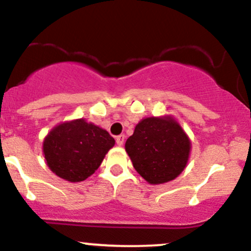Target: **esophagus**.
I'll list each match as a JSON object with an SVG mask.
<instances>
[{"label": "esophagus", "instance_id": "esophagus-1", "mask_svg": "<svg viewBox=\"0 0 251 251\" xmlns=\"http://www.w3.org/2000/svg\"><path fill=\"white\" fill-rule=\"evenodd\" d=\"M116 142H117L118 145L122 146L123 144H124V142H125V135H124V134L117 135V137H116Z\"/></svg>", "mask_w": 251, "mask_h": 251}]
</instances>
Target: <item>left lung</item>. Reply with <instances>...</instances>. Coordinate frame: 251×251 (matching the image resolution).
Instances as JSON below:
<instances>
[{
	"label": "left lung",
	"mask_w": 251,
	"mask_h": 251,
	"mask_svg": "<svg viewBox=\"0 0 251 251\" xmlns=\"http://www.w3.org/2000/svg\"><path fill=\"white\" fill-rule=\"evenodd\" d=\"M134 169L151 184L175 179L188 163L190 140L171 118H146L126 140Z\"/></svg>",
	"instance_id": "1"
}]
</instances>
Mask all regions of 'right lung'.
Masks as SVG:
<instances>
[{"label": "right lung", "instance_id": "obj_1", "mask_svg": "<svg viewBox=\"0 0 251 251\" xmlns=\"http://www.w3.org/2000/svg\"><path fill=\"white\" fill-rule=\"evenodd\" d=\"M114 143L107 131L79 119L51 129L43 143V153L56 176L81 181L94 174Z\"/></svg>", "mask_w": 251, "mask_h": 251}]
</instances>
